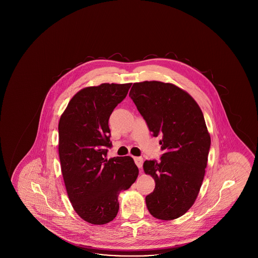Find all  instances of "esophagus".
I'll return each instance as SVG.
<instances>
[{
  "label": "esophagus",
  "instance_id": "34e87169",
  "mask_svg": "<svg viewBox=\"0 0 258 258\" xmlns=\"http://www.w3.org/2000/svg\"><path fill=\"white\" fill-rule=\"evenodd\" d=\"M135 161L138 168H142V165H143V159H142L141 157H135Z\"/></svg>",
  "mask_w": 258,
  "mask_h": 258
}]
</instances>
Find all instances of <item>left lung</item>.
Segmentation results:
<instances>
[{
  "label": "left lung",
  "instance_id": "8db88e82",
  "mask_svg": "<svg viewBox=\"0 0 258 258\" xmlns=\"http://www.w3.org/2000/svg\"><path fill=\"white\" fill-rule=\"evenodd\" d=\"M130 97L153 136H161L164 153L160 161L143 164L156 183L146 197L148 210L159 220H175L194 205L204 179L211 137L203 113L185 91L171 83H135Z\"/></svg>",
  "mask_w": 258,
  "mask_h": 258
}]
</instances>
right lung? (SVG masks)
<instances>
[{
	"label": "right lung",
	"mask_w": 258,
	"mask_h": 258,
	"mask_svg": "<svg viewBox=\"0 0 258 258\" xmlns=\"http://www.w3.org/2000/svg\"><path fill=\"white\" fill-rule=\"evenodd\" d=\"M131 86L103 83L84 88L60 118L59 157L66 189L77 215L92 224L115 219L119 194L138 176L133 158L106 159L112 147L108 120Z\"/></svg>",
	"instance_id": "add662e5"
}]
</instances>
